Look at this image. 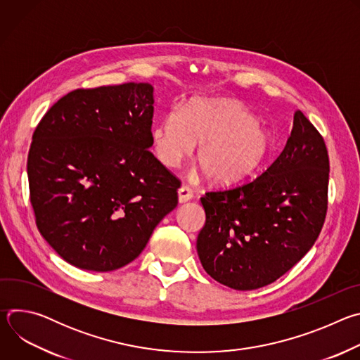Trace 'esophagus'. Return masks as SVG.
Here are the masks:
<instances>
[{"mask_svg": "<svg viewBox=\"0 0 360 360\" xmlns=\"http://www.w3.org/2000/svg\"><path fill=\"white\" fill-rule=\"evenodd\" d=\"M192 198H193L192 189H191L189 186H186V185H182V186L179 188V191H178V199H179V202L184 203V202H186V200H191Z\"/></svg>", "mask_w": 360, "mask_h": 360, "instance_id": "34e87169", "label": "esophagus"}]
</instances>
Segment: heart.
<instances>
[{"label": "heart", "mask_w": 360, "mask_h": 360, "mask_svg": "<svg viewBox=\"0 0 360 360\" xmlns=\"http://www.w3.org/2000/svg\"><path fill=\"white\" fill-rule=\"evenodd\" d=\"M153 150L168 168L191 155L211 182L236 184L258 169L272 150L269 131L238 102L193 99L182 111L172 107L150 132Z\"/></svg>", "instance_id": "1"}]
</instances>
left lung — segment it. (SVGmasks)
<instances>
[{"mask_svg":"<svg viewBox=\"0 0 360 360\" xmlns=\"http://www.w3.org/2000/svg\"><path fill=\"white\" fill-rule=\"evenodd\" d=\"M329 157L300 111L281 155L258 178L200 198L207 221L196 239L203 269L236 290L266 286L316 242L328 211Z\"/></svg>","mask_w":360,"mask_h":360,"instance_id":"8db88e82","label":"left lung"}]
</instances>
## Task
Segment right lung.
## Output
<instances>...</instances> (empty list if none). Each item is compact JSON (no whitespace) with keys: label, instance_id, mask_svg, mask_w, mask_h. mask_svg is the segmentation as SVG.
Wrapping results in <instances>:
<instances>
[{"label":"right lung","instance_id":"add662e5","mask_svg":"<svg viewBox=\"0 0 360 360\" xmlns=\"http://www.w3.org/2000/svg\"><path fill=\"white\" fill-rule=\"evenodd\" d=\"M153 88H79L37 125L28 152L30 200L44 239L68 264L120 269L178 205L179 179L152 146Z\"/></svg>","mask_w":360,"mask_h":360}]
</instances>
